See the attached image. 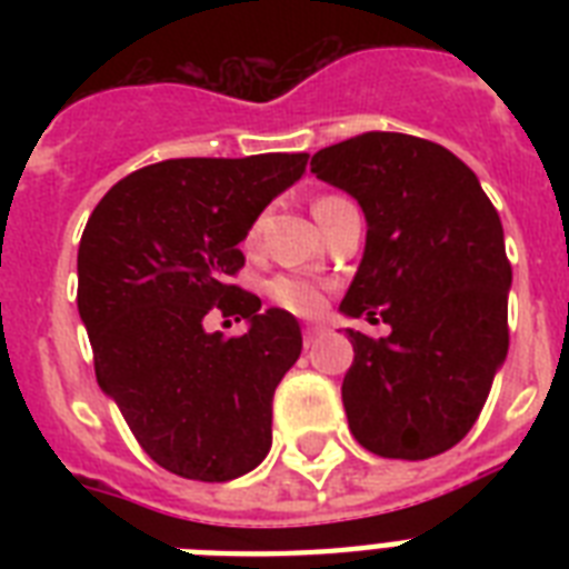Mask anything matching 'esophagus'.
Here are the masks:
<instances>
[{
    "instance_id": "34e87169",
    "label": "esophagus",
    "mask_w": 569,
    "mask_h": 569,
    "mask_svg": "<svg viewBox=\"0 0 569 569\" xmlns=\"http://www.w3.org/2000/svg\"><path fill=\"white\" fill-rule=\"evenodd\" d=\"M321 333H325V328H321V325H307V328H303V348L316 346V339H319Z\"/></svg>"
}]
</instances>
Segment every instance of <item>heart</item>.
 <instances>
[{"mask_svg": "<svg viewBox=\"0 0 569 569\" xmlns=\"http://www.w3.org/2000/svg\"><path fill=\"white\" fill-rule=\"evenodd\" d=\"M325 200H330V197H325ZM257 232H259V223H253L248 232V239L250 241L257 239ZM266 292L274 307L292 312V316H301V319L319 316V312L325 310V301H328V289H325L319 280H310V277H301V274H277L274 280L268 283Z\"/></svg>", "mask_w": 569, "mask_h": 569, "instance_id": "1", "label": "heart"}]
</instances>
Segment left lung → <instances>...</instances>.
Here are the masks:
<instances>
[{
  "instance_id": "obj_1",
  "label": "left lung",
  "mask_w": 569,
  "mask_h": 569,
  "mask_svg": "<svg viewBox=\"0 0 569 569\" xmlns=\"http://www.w3.org/2000/svg\"><path fill=\"white\" fill-rule=\"evenodd\" d=\"M319 180L363 206L366 250L339 310L387 325L348 330L342 405L380 458L425 460L458 446L508 355L511 262L481 182L446 147L363 132L312 156Z\"/></svg>"
}]
</instances>
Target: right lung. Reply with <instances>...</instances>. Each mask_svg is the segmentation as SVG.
Here are the masks:
<instances>
[{
    "instance_id": "obj_1",
    "label": "right lung",
    "mask_w": 569,
    "mask_h": 569,
    "mask_svg": "<svg viewBox=\"0 0 569 569\" xmlns=\"http://www.w3.org/2000/svg\"><path fill=\"white\" fill-rule=\"evenodd\" d=\"M307 153L168 159L111 186L79 241V316L93 372L138 446L191 481H230L271 449V398L301 357L286 310L232 283L239 241L307 171ZM244 318L239 338L204 330Z\"/></svg>"
}]
</instances>
